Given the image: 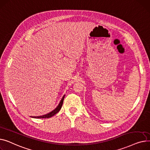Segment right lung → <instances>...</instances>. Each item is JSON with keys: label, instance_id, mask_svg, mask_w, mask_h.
I'll use <instances>...</instances> for the list:
<instances>
[{"label": "right lung", "instance_id": "add662e5", "mask_svg": "<svg viewBox=\"0 0 150 150\" xmlns=\"http://www.w3.org/2000/svg\"><path fill=\"white\" fill-rule=\"evenodd\" d=\"M65 95H64V96H63V98H62V99H61V100H60V103H59V104L58 105V106L53 110V111H52L51 112H49V113H48V114H45V115H43V116H31V117H33V118H37V119H38V118H39V119H40V118H50V117H52V116H54L56 114H57L60 110V109H61V108H62V104H63V102H64V98H65Z\"/></svg>", "mask_w": 150, "mask_h": 150}]
</instances>
